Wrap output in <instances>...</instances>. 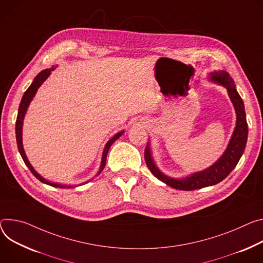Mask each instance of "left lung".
Masks as SVG:
<instances>
[{
	"label": "left lung",
	"mask_w": 263,
	"mask_h": 263,
	"mask_svg": "<svg viewBox=\"0 0 263 263\" xmlns=\"http://www.w3.org/2000/svg\"><path fill=\"white\" fill-rule=\"evenodd\" d=\"M208 79L210 82L221 85L227 89L229 98L236 112V126L223 154L212 165H210L209 168L202 171L194 172L182 178H174L165 175L158 169L152 155L150 141H148L145 150V160L151 173L165 184H168L169 186H172L176 190L192 191L214 185L222 181L234 170L246 149L249 130L245 111V104L239 93L236 90L233 79L230 77L227 71L223 70L213 71V72L209 73Z\"/></svg>",
	"instance_id": "obj_1"
}]
</instances>
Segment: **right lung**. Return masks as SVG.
<instances>
[{
  "instance_id": "1",
  "label": "right lung",
  "mask_w": 263,
  "mask_h": 263,
  "mask_svg": "<svg viewBox=\"0 0 263 263\" xmlns=\"http://www.w3.org/2000/svg\"><path fill=\"white\" fill-rule=\"evenodd\" d=\"M57 68V66L54 67H51L49 69H45L43 71H41V72L34 78L33 82L31 83V85L29 86V88L25 91V93H24L23 98H22V101H21V104H20V107H18V112H17V117H16V123H15V136H16V144H17V149H18V152L24 160V162H25V164L28 166V169L31 171V173L40 180L42 181L43 183H46L48 185H51V186H54V187H60V189H65V187H73V185H67V184H61V183H55V182H51L49 180L45 179L44 177H42L35 170L33 166L31 165L30 161L28 160L27 156H26V153H25V150H24V147H23V124H24V118H25V115H26V112L28 110V107L31 103V101L33 100L34 95L36 94V91L37 89L42 86V84L49 78V76L51 74V71H53L54 69ZM124 130L123 131H119L118 133H116L113 137H111L108 141L107 144L104 148V151H103V155H102V161H101V165H100V170L99 172L97 173V176H99L102 171L104 170L105 165H106V158H107V155H108V152H109V149L110 147L112 146L113 142L121 137L123 134H124ZM90 181V180H87L86 183ZM85 182H83L84 184ZM82 184V183H81ZM80 184V185H81Z\"/></svg>"
}]
</instances>
